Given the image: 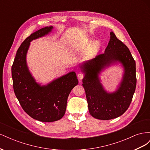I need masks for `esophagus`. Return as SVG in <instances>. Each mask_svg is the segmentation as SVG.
Returning a JSON list of instances; mask_svg holds the SVG:
<instances>
[{"instance_id":"obj_1","label":"esophagus","mask_w":150,"mask_h":150,"mask_svg":"<svg viewBox=\"0 0 150 150\" xmlns=\"http://www.w3.org/2000/svg\"><path fill=\"white\" fill-rule=\"evenodd\" d=\"M84 76V74L83 73H82V72H79V73L78 74V78L79 79H82Z\"/></svg>"}]
</instances>
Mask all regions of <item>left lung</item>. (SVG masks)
Listing matches in <instances>:
<instances>
[{
    "label": "left lung",
    "mask_w": 150,
    "mask_h": 150,
    "mask_svg": "<svg viewBox=\"0 0 150 150\" xmlns=\"http://www.w3.org/2000/svg\"><path fill=\"white\" fill-rule=\"evenodd\" d=\"M117 60L125 67L124 78L116 92L107 93L97 76L103 67ZM81 67L85 74L83 86L91 115L98 120H108L120 116L128 110L137 86L136 62L128 47L112 32L104 52L84 63Z\"/></svg>",
    "instance_id": "left-lung-1"
}]
</instances>
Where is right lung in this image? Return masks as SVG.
I'll list each match as a JSON object with an SVG mask.
<instances>
[{"instance_id": "add662e5", "label": "right lung", "mask_w": 150, "mask_h": 150, "mask_svg": "<svg viewBox=\"0 0 150 150\" xmlns=\"http://www.w3.org/2000/svg\"><path fill=\"white\" fill-rule=\"evenodd\" d=\"M52 26L40 29L27 38L18 49L12 66L13 91L24 111L34 120L52 122L64 116L67 98L78 84L76 74L71 72L47 86H40L31 76L25 57L31 40L48 34Z\"/></svg>"}]
</instances>
